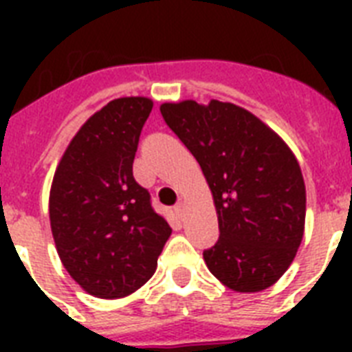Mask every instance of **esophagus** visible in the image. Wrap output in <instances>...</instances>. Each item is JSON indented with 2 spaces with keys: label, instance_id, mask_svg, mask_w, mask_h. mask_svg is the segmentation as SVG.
<instances>
[{
  "label": "esophagus",
  "instance_id": "esophagus-1",
  "mask_svg": "<svg viewBox=\"0 0 352 352\" xmlns=\"http://www.w3.org/2000/svg\"><path fill=\"white\" fill-rule=\"evenodd\" d=\"M175 214H177V217H179V219H184V210H186V206H184V203H179V204H175Z\"/></svg>",
  "mask_w": 352,
  "mask_h": 352
}]
</instances>
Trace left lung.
<instances>
[{
	"label": "left lung",
	"mask_w": 352,
	"mask_h": 352,
	"mask_svg": "<svg viewBox=\"0 0 352 352\" xmlns=\"http://www.w3.org/2000/svg\"><path fill=\"white\" fill-rule=\"evenodd\" d=\"M160 113L212 190L219 239L203 252L210 272L235 292L272 287L294 261L305 230V182L294 153L230 102H168Z\"/></svg>",
	"instance_id": "obj_1"
}]
</instances>
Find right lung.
Returning a JSON list of instances; mask_svg holds the SVG:
<instances>
[{"label": "right lung", "instance_id": "right-lung-1", "mask_svg": "<svg viewBox=\"0 0 352 352\" xmlns=\"http://www.w3.org/2000/svg\"><path fill=\"white\" fill-rule=\"evenodd\" d=\"M151 107L146 96L109 102L80 127L52 179L49 219L58 256L69 276L102 300L140 289L171 235L133 177Z\"/></svg>", "mask_w": 352, "mask_h": 352}]
</instances>
